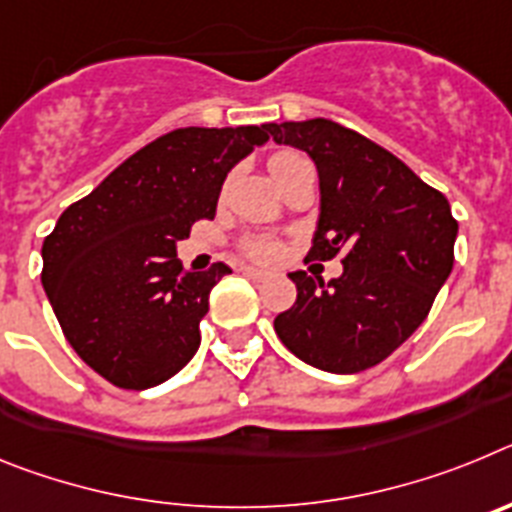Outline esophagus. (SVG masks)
<instances>
[{
    "label": "esophagus",
    "mask_w": 512,
    "mask_h": 512,
    "mask_svg": "<svg viewBox=\"0 0 512 512\" xmlns=\"http://www.w3.org/2000/svg\"><path fill=\"white\" fill-rule=\"evenodd\" d=\"M243 274H246L248 279H256V282H261V279L269 277V271H264V269H253V266H243Z\"/></svg>",
    "instance_id": "esophagus-1"
}]
</instances>
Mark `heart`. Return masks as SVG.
I'll return each mask as SVG.
<instances>
[{
    "mask_svg": "<svg viewBox=\"0 0 512 512\" xmlns=\"http://www.w3.org/2000/svg\"><path fill=\"white\" fill-rule=\"evenodd\" d=\"M292 158H300V156H297V153H289V151L274 153V156H271V161H269V169H277V166L287 164V161H292ZM246 251L251 253L253 259L271 261V259H277L279 246L274 241H269V238H253V241L246 243Z\"/></svg>",
    "mask_w": 512,
    "mask_h": 512,
    "instance_id": "heart-1",
    "label": "heart"
}]
</instances>
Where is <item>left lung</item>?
Segmentation results:
<instances>
[{
  "mask_svg": "<svg viewBox=\"0 0 512 512\" xmlns=\"http://www.w3.org/2000/svg\"><path fill=\"white\" fill-rule=\"evenodd\" d=\"M269 135L315 161L320 215L312 259L343 253L338 279L292 271L297 300L274 318L279 341L330 374L377 366L428 318L454 266L449 200L374 140L325 117L269 122Z\"/></svg>",
  "mask_w": 512,
  "mask_h": 512,
  "instance_id": "obj_1",
  "label": "left lung"
}]
</instances>
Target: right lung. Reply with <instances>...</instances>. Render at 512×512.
Returning <instances> with one entry per match:
<instances>
[{
  "label": "right lung",
  "mask_w": 512,
  "mask_h": 512,
  "mask_svg": "<svg viewBox=\"0 0 512 512\" xmlns=\"http://www.w3.org/2000/svg\"><path fill=\"white\" fill-rule=\"evenodd\" d=\"M266 140V125L171 130L58 217L40 279L66 341L99 377L148 390L197 354L210 289L230 269H184L176 243L215 217L228 171Z\"/></svg>",
  "instance_id": "obj_1"
}]
</instances>
